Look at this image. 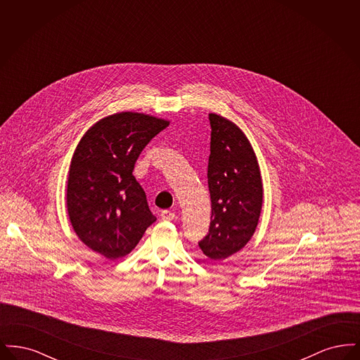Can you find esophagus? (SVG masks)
Returning a JSON list of instances; mask_svg holds the SVG:
<instances>
[{"label": "esophagus", "instance_id": "esophagus-1", "mask_svg": "<svg viewBox=\"0 0 360 360\" xmlns=\"http://www.w3.org/2000/svg\"><path fill=\"white\" fill-rule=\"evenodd\" d=\"M160 217H162V220H165V221H172V220L175 219V213L172 212V210H163V212L160 213Z\"/></svg>", "mask_w": 360, "mask_h": 360}]
</instances>
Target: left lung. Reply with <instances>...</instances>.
Wrapping results in <instances>:
<instances>
[{
  "instance_id": "1",
  "label": "left lung",
  "mask_w": 360,
  "mask_h": 360,
  "mask_svg": "<svg viewBox=\"0 0 360 360\" xmlns=\"http://www.w3.org/2000/svg\"><path fill=\"white\" fill-rule=\"evenodd\" d=\"M209 121L212 221L209 233L198 245L209 259L224 260L252 238L262 210L263 184L257 155L244 132L216 113L209 115Z\"/></svg>"
}]
</instances>
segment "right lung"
Here are the masks:
<instances>
[{
    "instance_id": "1",
    "label": "right lung",
    "mask_w": 360,
    "mask_h": 360,
    "mask_svg": "<svg viewBox=\"0 0 360 360\" xmlns=\"http://www.w3.org/2000/svg\"><path fill=\"white\" fill-rule=\"evenodd\" d=\"M170 122L121 112L87 129L72 155L68 212L77 236L105 257L128 255L156 221L134 176L143 148Z\"/></svg>"
}]
</instances>
